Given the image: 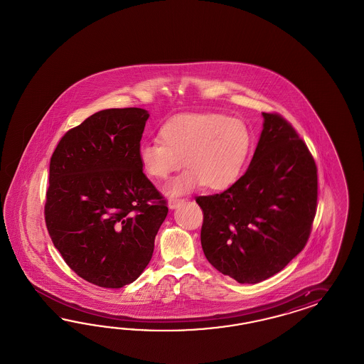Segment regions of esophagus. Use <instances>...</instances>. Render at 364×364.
Returning <instances> with one entry per match:
<instances>
[{
	"instance_id": "esophagus-1",
	"label": "esophagus",
	"mask_w": 364,
	"mask_h": 364,
	"mask_svg": "<svg viewBox=\"0 0 364 364\" xmlns=\"http://www.w3.org/2000/svg\"><path fill=\"white\" fill-rule=\"evenodd\" d=\"M184 203V198H172L168 201V207L169 210H176L177 207H180Z\"/></svg>"
}]
</instances>
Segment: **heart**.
Instances as JSON below:
<instances>
[{"label": "heart", "instance_id": "heart-1", "mask_svg": "<svg viewBox=\"0 0 364 364\" xmlns=\"http://www.w3.org/2000/svg\"><path fill=\"white\" fill-rule=\"evenodd\" d=\"M160 141L141 144L139 161L144 173L163 180L188 166L168 181L164 193L177 198L205 186L223 191L233 186L248 161L252 132L240 119L221 113H188L166 120L159 129Z\"/></svg>", "mask_w": 364, "mask_h": 364}]
</instances>
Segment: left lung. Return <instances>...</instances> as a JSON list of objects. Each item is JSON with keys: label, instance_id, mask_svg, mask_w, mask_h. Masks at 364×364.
<instances>
[{"label": "left lung", "instance_id": "obj_1", "mask_svg": "<svg viewBox=\"0 0 364 364\" xmlns=\"http://www.w3.org/2000/svg\"><path fill=\"white\" fill-rule=\"evenodd\" d=\"M263 117L247 172L227 191L196 198L207 260L242 284L280 272L304 248L316 213L318 169L307 145L282 116Z\"/></svg>", "mask_w": 364, "mask_h": 364}]
</instances>
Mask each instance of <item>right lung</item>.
<instances>
[{"mask_svg": "<svg viewBox=\"0 0 364 364\" xmlns=\"http://www.w3.org/2000/svg\"><path fill=\"white\" fill-rule=\"evenodd\" d=\"M141 108L104 109L68 131L50 159L45 221L80 277L122 288L143 274L168 207L144 175Z\"/></svg>", "mask_w": 364, "mask_h": 364, "instance_id": "right-lung-1", "label": "right lung"}]
</instances>
